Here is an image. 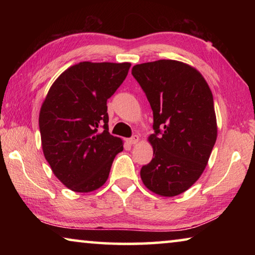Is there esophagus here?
Here are the masks:
<instances>
[{"mask_svg":"<svg viewBox=\"0 0 255 255\" xmlns=\"http://www.w3.org/2000/svg\"><path fill=\"white\" fill-rule=\"evenodd\" d=\"M138 141H139V137H138L137 135L132 136L131 138H129V139H127V143L130 144V145H135V144L138 143Z\"/></svg>","mask_w":255,"mask_h":255,"instance_id":"obj_1","label":"esophagus"}]
</instances>
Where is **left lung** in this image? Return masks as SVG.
Listing matches in <instances>:
<instances>
[{"label":"left lung","mask_w":255,"mask_h":255,"mask_svg":"<svg viewBox=\"0 0 255 255\" xmlns=\"http://www.w3.org/2000/svg\"><path fill=\"white\" fill-rule=\"evenodd\" d=\"M131 74L154 118L147 138L154 157L141 167V181L155 195L178 196L200 178L217 139L213 93L199 71L179 60L138 64Z\"/></svg>","instance_id":"obj_1"}]
</instances>
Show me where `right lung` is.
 Returning a JSON list of instances; mask_svg holds the SVG:
<instances>
[{
  "label": "right lung",
  "mask_w": 255,
  "mask_h": 255,
  "mask_svg": "<svg viewBox=\"0 0 255 255\" xmlns=\"http://www.w3.org/2000/svg\"><path fill=\"white\" fill-rule=\"evenodd\" d=\"M130 63L81 62L51 84L39 112L41 147L56 178L72 191L106 183L122 138L109 133L107 100L126 79Z\"/></svg>",
  "instance_id": "right-lung-1"
}]
</instances>
